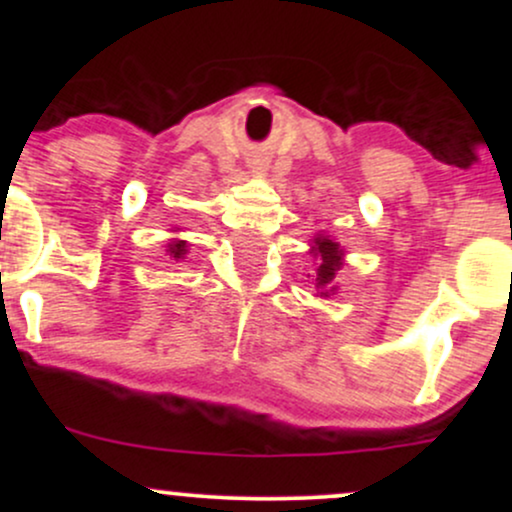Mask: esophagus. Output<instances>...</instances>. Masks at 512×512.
Masks as SVG:
<instances>
[{"mask_svg": "<svg viewBox=\"0 0 512 512\" xmlns=\"http://www.w3.org/2000/svg\"><path fill=\"white\" fill-rule=\"evenodd\" d=\"M250 170H252V173H264V170H267V163L252 161V163H250Z\"/></svg>", "mask_w": 512, "mask_h": 512, "instance_id": "34e87169", "label": "esophagus"}]
</instances>
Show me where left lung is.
Segmentation results:
<instances>
[{"label":"left lung","mask_w":512,"mask_h":512,"mask_svg":"<svg viewBox=\"0 0 512 512\" xmlns=\"http://www.w3.org/2000/svg\"><path fill=\"white\" fill-rule=\"evenodd\" d=\"M310 257H313L315 264L313 284L317 289V296H334L339 289V286L334 284V279H337L339 269L344 267V248L332 236L317 233V236H313V243H310Z\"/></svg>","instance_id":"8db88e82"}]
</instances>
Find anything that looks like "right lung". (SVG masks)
<instances>
[{
	"label": "right lung",
	"mask_w": 512,
	"mask_h": 512,
	"mask_svg": "<svg viewBox=\"0 0 512 512\" xmlns=\"http://www.w3.org/2000/svg\"><path fill=\"white\" fill-rule=\"evenodd\" d=\"M175 231H180V228H175ZM187 252H190V243L182 238H170L166 243V255L170 257L173 262H182L187 257Z\"/></svg>",
	"instance_id": "1"
}]
</instances>
